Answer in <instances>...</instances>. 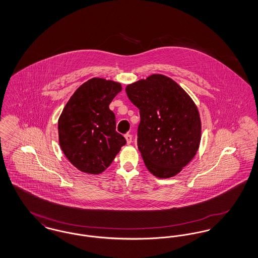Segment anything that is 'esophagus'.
Here are the masks:
<instances>
[{
    "mask_svg": "<svg viewBox=\"0 0 258 258\" xmlns=\"http://www.w3.org/2000/svg\"><path fill=\"white\" fill-rule=\"evenodd\" d=\"M124 138H125L127 144H131V143H132V141H133V135L127 134V135H124Z\"/></svg>",
    "mask_w": 258,
    "mask_h": 258,
    "instance_id": "34e87169",
    "label": "esophagus"
}]
</instances>
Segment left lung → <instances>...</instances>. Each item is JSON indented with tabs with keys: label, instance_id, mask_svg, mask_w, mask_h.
<instances>
[{
	"label": "left lung",
	"instance_id": "8db88e82",
	"mask_svg": "<svg viewBox=\"0 0 258 258\" xmlns=\"http://www.w3.org/2000/svg\"><path fill=\"white\" fill-rule=\"evenodd\" d=\"M139 109L137 146L148 170L158 178H171L197 155L201 120L197 104L168 76L152 74L125 87Z\"/></svg>",
	"mask_w": 258,
	"mask_h": 258
}]
</instances>
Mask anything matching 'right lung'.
Returning <instances> with one entry per match:
<instances>
[{
  "label": "right lung",
  "mask_w": 258,
  "mask_h": 258,
  "mask_svg": "<svg viewBox=\"0 0 258 258\" xmlns=\"http://www.w3.org/2000/svg\"><path fill=\"white\" fill-rule=\"evenodd\" d=\"M122 91L119 82L94 77L69 99L58 120L59 144L78 170L98 175L104 171L126 143L116 132L109 104Z\"/></svg>",
  "instance_id": "add662e5"
}]
</instances>
